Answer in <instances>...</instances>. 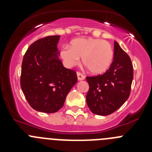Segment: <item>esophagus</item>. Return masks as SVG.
<instances>
[{
  "label": "esophagus",
  "mask_w": 152,
  "mask_h": 152,
  "mask_svg": "<svg viewBox=\"0 0 152 152\" xmlns=\"http://www.w3.org/2000/svg\"><path fill=\"white\" fill-rule=\"evenodd\" d=\"M77 80H84V78H85V76H84V75H82L81 73H80V72H77Z\"/></svg>",
  "instance_id": "esophagus-1"
}]
</instances>
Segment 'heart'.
Masks as SVG:
<instances>
[{"instance_id": "1", "label": "heart", "mask_w": 152, "mask_h": 152, "mask_svg": "<svg viewBox=\"0 0 152 152\" xmlns=\"http://www.w3.org/2000/svg\"><path fill=\"white\" fill-rule=\"evenodd\" d=\"M64 64L72 68L80 62V58L85 66L94 75L105 73L113 61L112 45L105 40L82 37L72 40L70 47L64 45L60 52Z\"/></svg>"}]
</instances>
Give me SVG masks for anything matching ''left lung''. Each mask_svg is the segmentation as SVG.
<instances>
[{
    "mask_svg": "<svg viewBox=\"0 0 152 152\" xmlns=\"http://www.w3.org/2000/svg\"><path fill=\"white\" fill-rule=\"evenodd\" d=\"M86 79L89 84L86 100L91 112L99 116L113 113L129 96L133 80V67L129 56L115 41L110 68L103 75Z\"/></svg>",
    "mask_w": 152,
    "mask_h": 152,
    "instance_id": "obj_1",
    "label": "left lung"
}]
</instances>
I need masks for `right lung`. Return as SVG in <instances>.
Returning <instances> with one entry per match:
<instances>
[{"mask_svg": "<svg viewBox=\"0 0 152 152\" xmlns=\"http://www.w3.org/2000/svg\"><path fill=\"white\" fill-rule=\"evenodd\" d=\"M60 36H47L31 44L24 55L20 86L32 108L53 113L63 107L67 95L77 83L74 70L58 58Z\"/></svg>", "mask_w": 152, "mask_h": 152, "instance_id": "right-lung-1", "label": "right lung"}]
</instances>
